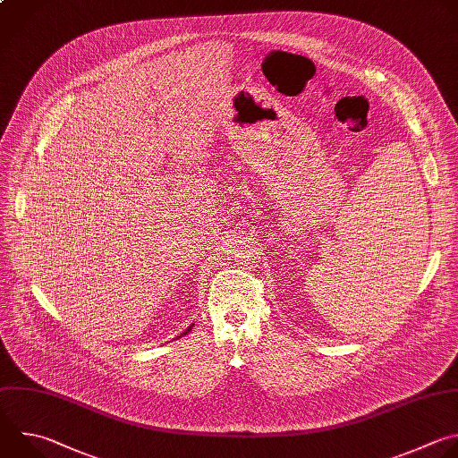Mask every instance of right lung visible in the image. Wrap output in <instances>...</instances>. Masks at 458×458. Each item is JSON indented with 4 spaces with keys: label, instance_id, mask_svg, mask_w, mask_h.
<instances>
[{
    "label": "right lung",
    "instance_id": "1",
    "mask_svg": "<svg viewBox=\"0 0 458 458\" xmlns=\"http://www.w3.org/2000/svg\"><path fill=\"white\" fill-rule=\"evenodd\" d=\"M191 327H194V326H191ZM191 327H189V329H187V331H185V333H183V335H187V333H189V331H191Z\"/></svg>",
    "mask_w": 458,
    "mask_h": 458
}]
</instances>
